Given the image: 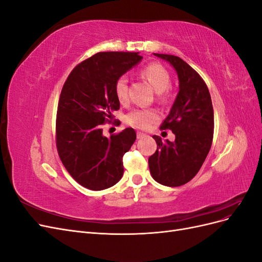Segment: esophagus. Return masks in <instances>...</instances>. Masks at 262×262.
I'll list each match as a JSON object with an SVG mask.
<instances>
[{"mask_svg": "<svg viewBox=\"0 0 262 262\" xmlns=\"http://www.w3.org/2000/svg\"><path fill=\"white\" fill-rule=\"evenodd\" d=\"M137 137H138V139H143V138H145L146 136L144 133H142V132H138L137 133Z\"/></svg>", "mask_w": 262, "mask_h": 262, "instance_id": "esophagus-1", "label": "esophagus"}]
</instances>
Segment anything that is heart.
Returning <instances> with one entry per match:
<instances>
[{"mask_svg":"<svg viewBox=\"0 0 262 262\" xmlns=\"http://www.w3.org/2000/svg\"><path fill=\"white\" fill-rule=\"evenodd\" d=\"M140 76L142 80L152 85L155 92L158 93V100L161 102L168 100V94L166 90L170 85V75L162 64L148 63L140 71ZM115 94L121 104H126L129 101V81L126 76L122 75L117 78L115 83ZM158 118L160 115L155 109H134L126 115L125 122L136 129L146 130L158 120Z\"/></svg>","mask_w":262,"mask_h":262,"instance_id":"b5f03b06","label":"heart"}]
</instances>
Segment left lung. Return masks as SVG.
I'll return each mask as SVG.
<instances>
[{
  "instance_id": "8db88e82",
  "label": "left lung",
  "mask_w": 262,
  "mask_h": 262,
  "mask_svg": "<svg viewBox=\"0 0 262 262\" xmlns=\"http://www.w3.org/2000/svg\"><path fill=\"white\" fill-rule=\"evenodd\" d=\"M175 68L179 93L170 113L161 124L171 130L173 142L154 136L156 152L148 158L150 175L158 184L179 187L191 180L207 158L213 141L214 113L210 92L203 78L176 55L154 53Z\"/></svg>"
}]
</instances>
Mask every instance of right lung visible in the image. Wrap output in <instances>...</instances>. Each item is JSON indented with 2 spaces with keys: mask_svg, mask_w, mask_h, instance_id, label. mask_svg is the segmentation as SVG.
<instances>
[{
  "mask_svg": "<svg viewBox=\"0 0 262 262\" xmlns=\"http://www.w3.org/2000/svg\"><path fill=\"white\" fill-rule=\"evenodd\" d=\"M143 57L138 52H98L72 70L60 94L55 144L66 169L83 187L104 190L123 175L122 157L137 139L132 128L102 136L120 102L115 94L118 77Z\"/></svg>",
  "mask_w": 262,
  "mask_h": 262,
  "instance_id": "add662e5",
  "label": "right lung"
}]
</instances>
